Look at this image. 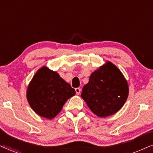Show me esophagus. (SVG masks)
<instances>
[{
	"mask_svg": "<svg viewBox=\"0 0 153 153\" xmlns=\"http://www.w3.org/2000/svg\"><path fill=\"white\" fill-rule=\"evenodd\" d=\"M75 91H76V94H77V95H79V94L80 92H81V88H75Z\"/></svg>",
	"mask_w": 153,
	"mask_h": 153,
	"instance_id": "34e87169",
	"label": "esophagus"
}]
</instances>
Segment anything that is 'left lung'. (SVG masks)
<instances>
[{
    "mask_svg": "<svg viewBox=\"0 0 153 153\" xmlns=\"http://www.w3.org/2000/svg\"><path fill=\"white\" fill-rule=\"evenodd\" d=\"M127 81L116 65L107 61L91 74L81 97L88 108L100 118L118 112L128 99Z\"/></svg>",
    "mask_w": 153,
    "mask_h": 153,
    "instance_id": "obj_1",
    "label": "left lung"
}]
</instances>
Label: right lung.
I'll list each match as a JSON object with an SVG mask.
<instances>
[{"label":"right lung","mask_w":153,"mask_h":153,"mask_svg":"<svg viewBox=\"0 0 153 153\" xmlns=\"http://www.w3.org/2000/svg\"><path fill=\"white\" fill-rule=\"evenodd\" d=\"M75 94L74 88L59 74L44 66L37 70L30 82L27 100L37 115L51 120L57 116L66 101Z\"/></svg>","instance_id":"1"}]
</instances>
